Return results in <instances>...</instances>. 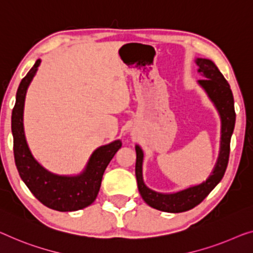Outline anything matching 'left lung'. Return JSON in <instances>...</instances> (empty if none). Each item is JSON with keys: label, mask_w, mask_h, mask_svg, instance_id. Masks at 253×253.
<instances>
[{"label": "left lung", "mask_w": 253, "mask_h": 253, "mask_svg": "<svg viewBox=\"0 0 253 253\" xmlns=\"http://www.w3.org/2000/svg\"><path fill=\"white\" fill-rule=\"evenodd\" d=\"M195 63L199 67L198 73L203 78L198 81V84L205 89L211 102L216 107L221 122L219 153L208 178L201 184L184 188L174 193H160V192L151 190L143 180L144 153L141 146L135 145V151H136L135 175H136L139 194L146 202V205L157 210L165 211V212H183L201 203L223 178L228 164L229 144H231V137L235 126L234 99H233L232 89L223 74L211 60L197 58Z\"/></svg>", "instance_id": "8db88e82"}]
</instances>
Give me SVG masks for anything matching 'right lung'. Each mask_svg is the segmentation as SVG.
Here are the masks:
<instances>
[{
    "mask_svg": "<svg viewBox=\"0 0 253 253\" xmlns=\"http://www.w3.org/2000/svg\"><path fill=\"white\" fill-rule=\"evenodd\" d=\"M41 59L37 60L19 85L16 104L11 117L13 135L14 161L24 182L40 202L56 211H76L92 205L100 191L102 176L117 151L122 148V141L109 143L97 148L90 154L87 165L78 175H56L39 164L28 148L24 129V108L26 93L32 83Z\"/></svg>",
    "mask_w": 253,
    "mask_h": 253,
    "instance_id": "1",
    "label": "right lung"
}]
</instances>
